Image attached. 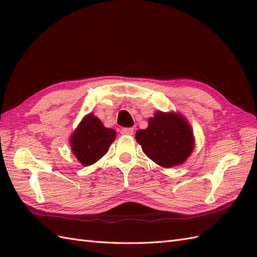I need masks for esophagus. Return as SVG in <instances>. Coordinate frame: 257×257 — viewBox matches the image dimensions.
I'll list each match as a JSON object with an SVG mask.
<instances>
[{
    "mask_svg": "<svg viewBox=\"0 0 257 257\" xmlns=\"http://www.w3.org/2000/svg\"><path fill=\"white\" fill-rule=\"evenodd\" d=\"M121 135H134V128H122L120 130Z\"/></svg>",
    "mask_w": 257,
    "mask_h": 257,
    "instance_id": "34e87169",
    "label": "esophagus"
}]
</instances>
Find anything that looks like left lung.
Returning <instances> with one entry per match:
<instances>
[{
  "label": "left lung",
  "instance_id": "1",
  "mask_svg": "<svg viewBox=\"0 0 257 257\" xmlns=\"http://www.w3.org/2000/svg\"><path fill=\"white\" fill-rule=\"evenodd\" d=\"M136 140L152 161L165 168L182 165L194 148L190 124L174 112L157 111L149 118L148 128L138 130Z\"/></svg>",
  "mask_w": 257,
  "mask_h": 257
}]
</instances>
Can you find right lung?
I'll list each match as a JSON object with an SVG mask.
<instances>
[{
	"instance_id": "right-lung-1",
	"label": "right lung",
	"mask_w": 257,
	"mask_h": 257,
	"mask_svg": "<svg viewBox=\"0 0 257 257\" xmlns=\"http://www.w3.org/2000/svg\"><path fill=\"white\" fill-rule=\"evenodd\" d=\"M116 138L113 129L106 128L92 113L81 120L70 137L72 151L81 165L87 167L105 156Z\"/></svg>"
}]
</instances>
